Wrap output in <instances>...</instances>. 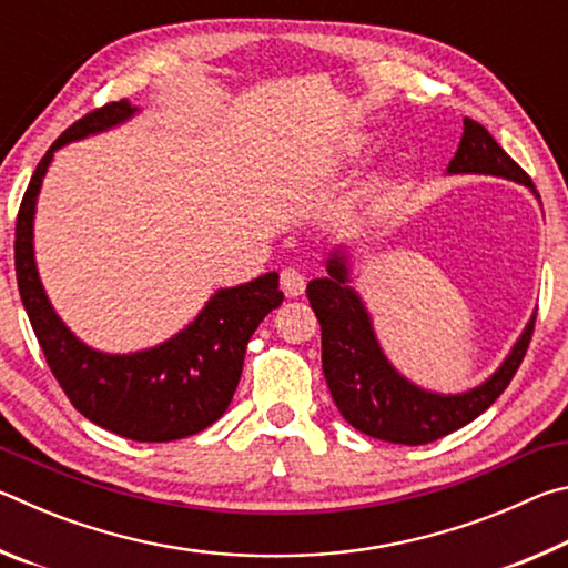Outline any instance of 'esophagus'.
Listing matches in <instances>:
<instances>
[{
    "instance_id": "esophagus-1",
    "label": "esophagus",
    "mask_w": 568,
    "mask_h": 568,
    "mask_svg": "<svg viewBox=\"0 0 568 568\" xmlns=\"http://www.w3.org/2000/svg\"><path fill=\"white\" fill-rule=\"evenodd\" d=\"M281 287L287 297H297L303 295L305 291V275L301 271H295V267H285L281 273Z\"/></svg>"
}]
</instances>
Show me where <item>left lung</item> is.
Wrapping results in <instances>:
<instances>
[{
  "instance_id": "obj_1",
  "label": "left lung",
  "mask_w": 568,
  "mask_h": 568,
  "mask_svg": "<svg viewBox=\"0 0 568 568\" xmlns=\"http://www.w3.org/2000/svg\"><path fill=\"white\" fill-rule=\"evenodd\" d=\"M448 172L498 175L534 190V182L521 165L506 155L484 124L470 118L464 120V138ZM345 283L348 267L345 257L335 253L328 261V277L311 281L305 291L321 323L323 373L343 418L361 434L388 444H430L478 418L508 388L531 343L536 318L526 325L511 355L484 386L460 396H436L416 388L390 368L378 348L361 297Z\"/></svg>"
}]
</instances>
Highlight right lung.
Returning <instances> with one entry per match:
<instances>
[{
    "instance_id": "obj_1",
    "label": "right lung",
    "mask_w": 568,
    "mask_h": 568,
    "mask_svg": "<svg viewBox=\"0 0 568 568\" xmlns=\"http://www.w3.org/2000/svg\"><path fill=\"white\" fill-rule=\"evenodd\" d=\"M130 102H108L70 124L52 142L27 185L14 227L17 287L32 331L72 406L112 434L150 440L195 436L223 416L233 400L245 348L257 325L283 303L277 275L265 273L253 283L220 291L205 311L175 338L152 351L104 355L88 348L64 328L37 277L32 253L34 200L57 148L84 134L128 120Z\"/></svg>"
}]
</instances>
